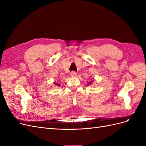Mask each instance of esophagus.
Masks as SVG:
<instances>
[{
	"instance_id": "34e87169",
	"label": "esophagus",
	"mask_w": 146,
	"mask_h": 146,
	"mask_svg": "<svg viewBox=\"0 0 146 146\" xmlns=\"http://www.w3.org/2000/svg\"><path fill=\"white\" fill-rule=\"evenodd\" d=\"M70 75H71V76L74 77V76H76L77 74H76V72H71V73H70Z\"/></svg>"
}]
</instances>
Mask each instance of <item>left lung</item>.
Masks as SVG:
<instances>
[{
	"instance_id": "obj_1",
	"label": "left lung",
	"mask_w": 146,
	"mask_h": 146,
	"mask_svg": "<svg viewBox=\"0 0 146 146\" xmlns=\"http://www.w3.org/2000/svg\"><path fill=\"white\" fill-rule=\"evenodd\" d=\"M93 82V81H91L90 82H88V84H87V85H88V86L90 85V84H92V82Z\"/></svg>"
}]
</instances>
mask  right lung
Wrapping results in <instances>:
<instances>
[{"mask_svg":"<svg viewBox=\"0 0 146 146\" xmlns=\"http://www.w3.org/2000/svg\"><path fill=\"white\" fill-rule=\"evenodd\" d=\"M53 83H54V85H56V86H60L59 84H58V83H56V82H54Z\"/></svg>","mask_w":146,"mask_h":146,"instance_id":"obj_1","label":"right lung"}]
</instances>
